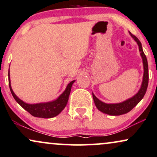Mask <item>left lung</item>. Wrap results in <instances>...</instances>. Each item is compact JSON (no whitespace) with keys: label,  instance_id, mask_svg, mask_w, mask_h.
I'll use <instances>...</instances> for the list:
<instances>
[{"label":"left lung","instance_id":"8db88e82","mask_svg":"<svg viewBox=\"0 0 157 157\" xmlns=\"http://www.w3.org/2000/svg\"><path fill=\"white\" fill-rule=\"evenodd\" d=\"M130 34L132 37L138 43V47H139V51H140V55L143 59V63H144V78H143V82L141 85V88H140V90L137 93V94L135 95L133 97L131 98L128 99L125 101H123L122 103H119V104H105V103L101 101L99 99H98L95 96V95L93 93V101H94L95 104L97 109L99 111L105 114L113 115V116H117V115H121L126 114L131 111L137 104L139 103L141 99L144 98L145 93L146 92L148 88V62L147 59H146V55L143 51L142 45L140 43V40L137 38L136 36L132 35L131 33Z\"/></svg>","mask_w":157,"mask_h":157}]
</instances>
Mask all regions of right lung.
Segmentation results:
<instances>
[{"mask_svg": "<svg viewBox=\"0 0 157 157\" xmlns=\"http://www.w3.org/2000/svg\"><path fill=\"white\" fill-rule=\"evenodd\" d=\"M75 80L70 82L67 85L66 90L56 100L53 101L51 102L48 103H41V104H28L23 102L21 99H19L13 92L12 89L11 87V82H10L9 72V88L11 90V94L18 104L25 109L26 111H27L29 114L35 117H40V118H52L57 116L61 111H62L66 106L68 101L69 96L70 94L71 88L72 85L74 83Z\"/></svg>", "mask_w": 157, "mask_h": 157, "instance_id": "right-lung-1", "label": "right lung"}]
</instances>
